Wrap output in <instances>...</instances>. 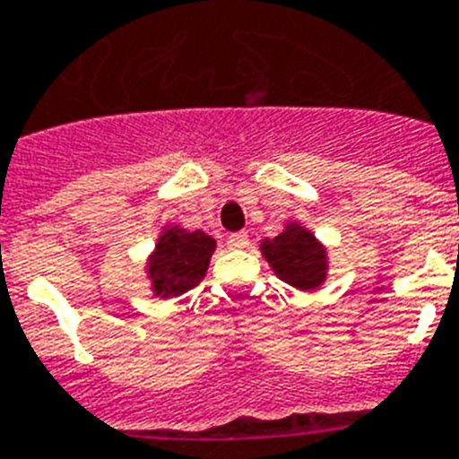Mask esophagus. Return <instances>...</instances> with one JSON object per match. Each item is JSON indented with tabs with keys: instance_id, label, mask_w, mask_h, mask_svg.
I'll return each mask as SVG.
<instances>
[{
	"instance_id": "34e87169",
	"label": "esophagus",
	"mask_w": 459,
	"mask_h": 459,
	"mask_svg": "<svg viewBox=\"0 0 459 459\" xmlns=\"http://www.w3.org/2000/svg\"><path fill=\"white\" fill-rule=\"evenodd\" d=\"M227 246L230 248H234V251H238V248H246L248 246V234L246 232H234L227 237Z\"/></svg>"
}]
</instances>
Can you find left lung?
Wrapping results in <instances>:
<instances>
[{"mask_svg": "<svg viewBox=\"0 0 459 459\" xmlns=\"http://www.w3.org/2000/svg\"><path fill=\"white\" fill-rule=\"evenodd\" d=\"M260 253L281 281L305 293H314L328 276V248L302 222L289 221L281 234L260 241Z\"/></svg>", "mask_w": 459, "mask_h": 459, "instance_id": "left-lung-1", "label": "left lung"}]
</instances>
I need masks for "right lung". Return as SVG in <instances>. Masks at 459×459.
<instances>
[{
    "label": "right lung",
    "mask_w": 459,
    "mask_h": 459,
    "mask_svg": "<svg viewBox=\"0 0 459 459\" xmlns=\"http://www.w3.org/2000/svg\"><path fill=\"white\" fill-rule=\"evenodd\" d=\"M213 253L215 238L202 230L189 232L176 222L166 225L145 263V276L154 298L169 300L199 286Z\"/></svg>",
    "instance_id": "right-lung-1"
}]
</instances>
